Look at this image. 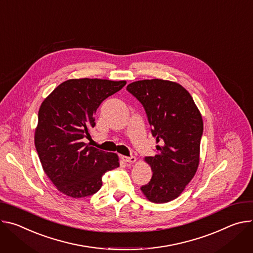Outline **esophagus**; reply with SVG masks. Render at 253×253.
Wrapping results in <instances>:
<instances>
[{
    "mask_svg": "<svg viewBox=\"0 0 253 253\" xmlns=\"http://www.w3.org/2000/svg\"><path fill=\"white\" fill-rule=\"evenodd\" d=\"M122 160L127 164H133L135 161H136V158L133 157V156H130V157H126V156H122L121 157Z\"/></svg>",
    "mask_w": 253,
    "mask_h": 253,
    "instance_id": "obj_1",
    "label": "esophagus"
}]
</instances>
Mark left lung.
Here are the masks:
<instances>
[{"label":"left lung","mask_w":253,"mask_h":253,"mask_svg":"<svg viewBox=\"0 0 253 253\" xmlns=\"http://www.w3.org/2000/svg\"><path fill=\"white\" fill-rule=\"evenodd\" d=\"M126 89L144 105L157 152L145 161L153 176L141 188L153 203L178 198L197 172L203 120L189 91L181 84L164 79H144L129 83Z\"/></svg>","instance_id":"1"}]
</instances>
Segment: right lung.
<instances>
[{"mask_svg": "<svg viewBox=\"0 0 253 253\" xmlns=\"http://www.w3.org/2000/svg\"><path fill=\"white\" fill-rule=\"evenodd\" d=\"M126 80L68 79L41 103L35 147L43 171L56 189L71 198L96 193L107 171L120 167L116 153H105L82 142L95 126L100 103L121 90Z\"/></svg>", "mask_w": 253, "mask_h": 253, "instance_id": "obj_1", "label": "right lung"}]
</instances>
